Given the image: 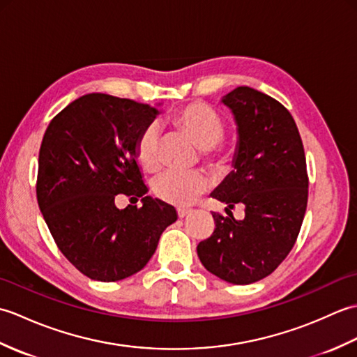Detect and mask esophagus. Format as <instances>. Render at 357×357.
I'll return each instance as SVG.
<instances>
[{"instance_id":"obj_1","label":"esophagus","mask_w":357,"mask_h":357,"mask_svg":"<svg viewBox=\"0 0 357 357\" xmlns=\"http://www.w3.org/2000/svg\"><path fill=\"white\" fill-rule=\"evenodd\" d=\"M192 210L190 208H178V216L179 218H185L187 215H190Z\"/></svg>"}]
</instances>
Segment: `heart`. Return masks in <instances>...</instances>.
Wrapping results in <instances>:
<instances>
[{
	"instance_id": "1",
	"label": "heart",
	"mask_w": 357,
	"mask_h": 357,
	"mask_svg": "<svg viewBox=\"0 0 357 357\" xmlns=\"http://www.w3.org/2000/svg\"><path fill=\"white\" fill-rule=\"evenodd\" d=\"M173 123L190 135L193 141L202 147L204 156L211 164L222 165L229 151L219 146L225 135V121L206 102H192L173 113ZM136 159L142 169L155 172L161 165L159 155V127L149 124L136 139ZM210 185V178L204 172H176L167 170L155 179L153 192L159 199L172 206L187 207L193 204Z\"/></svg>"
}]
</instances>
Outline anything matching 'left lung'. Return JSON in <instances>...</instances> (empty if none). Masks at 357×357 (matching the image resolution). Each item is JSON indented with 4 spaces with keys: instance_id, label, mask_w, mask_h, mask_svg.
I'll return each mask as SVG.
<instances>
[{
    "instance_id": "8db88e82",
    "label": "left lung",
    "mask_w": 357,
    "mask_h": 357,
    "mask_svg": "<svg viewBox=\"0 0 357 357\" xmlns=\"http://www.w3.org/2000/svg\"><path fill=\"white\" fill-rule=\"evenodd\" d=\"M222 102L236 121L238 146L233 172L211 196L229 208L242 204L245 218L213 213L216 229L196 250L215 276L247 285L275 271L298 239L308 199L307 162L298 127L279 101L242 86Z\"/></svg>"
}]
</instances>
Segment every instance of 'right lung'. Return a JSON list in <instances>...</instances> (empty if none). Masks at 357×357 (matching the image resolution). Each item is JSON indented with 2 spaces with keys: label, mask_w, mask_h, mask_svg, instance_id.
<instances>
[{
  "label": "right lung",
  "mask_w": 357,
  "mask_h": 357,
  "mask_svg": "<svg viewBox=\"0 0 357 357\" xmlns=\"http://www.w3.org/2000/svg\"><path fill=\"white\" fill-rule=\"evenodd\" d=\"M158 109L89 93L50 121L38 158L36 199L58 248L82 275L115 282L146 267L176 210L146 196L135 146ZM142 197L119 211L116 194Z\"/></svg>",
  "instance_id": "add662e5"
}]
</instances>
